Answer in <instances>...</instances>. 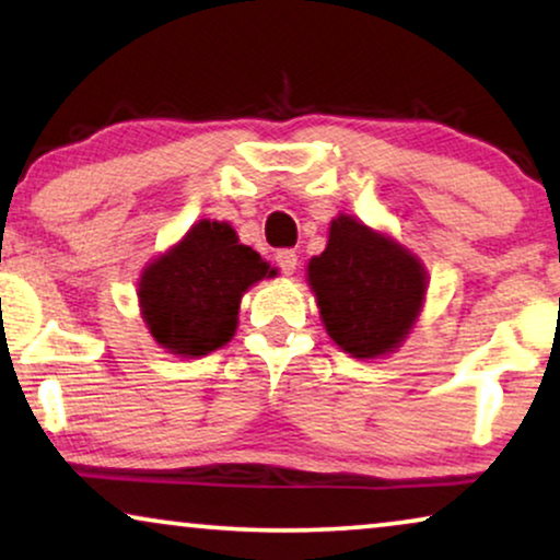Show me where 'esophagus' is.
<instances>
[{
  "instance_id": "esophagus-1",
  "label": "esophagus",
  "mask_w": 560,
  "mask_h": 560,
  "mask_svg": "<svg viewBox=\"0 0 560 560\" xmlns=\"http://www.w3.org/2000/svg\"><path fill=\"white\" fill-rule=\"evenodd\" d=\"M275 262H278V267L285 275H293L295 267H298V255L293 249H280L278 255H275Z\"/></svg>"
}]
</instances>
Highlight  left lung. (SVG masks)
<instances>
[{"label": "left lung", "instance_id": "obj_1", "mask_svg": "<svg viewBox=\"0 0 560 560\" xmlns=\"http://www.w3.org/2000/svg\"><path fill=\"white\" fill-rule=\"evenodd\" d=\"M326 331L357 359L385 357L410 334L423 308L428 275L393 236L354 217H336L328 244L308 262Z\"/></svg>", "mask_w": 560, "mask_h": 560}]
</instances>
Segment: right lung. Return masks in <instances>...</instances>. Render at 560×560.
Returning <instances> with one entry per match:
<instances>
[{
  "label": "right lung",
  "instance_id": "right-lung-1",
  "mask_svg": "<svg viewBox=\"0 0 560 560\" xmlns=\"http://www.w3.org/2000/svg\"><path fill=\"white\" fill-rule=\"evenodd\" d=\"M275 275L226 221L203 219L144 267L137 293L142 318L171 354L206 357L234 336L242 295Z\"/></svg>",
  "mask_w": 560,
  "mask_h": 560
}]
</instances>
